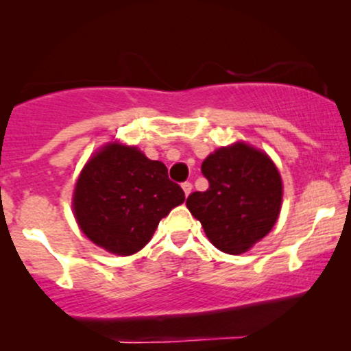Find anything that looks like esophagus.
Listing matches in <instances>:
<instances>
[{
	"mask_svg": "<svg viewBox=\"0 0 351 351\" xmlns=\"http://www.w3.org/2000/svg\"><path fill=\"white\" fill-rule=\"evenodd\" d=\"M181 188H183V191H184V195H189V193H191V189H193V186H191V183H189V181H184L183 184H181Z\"/></svg>",
	"mask_w": 351,
	"mask_h": 351,
	"instance_id": "34e87169",
	"label": "esophagus"
}]
</instances>
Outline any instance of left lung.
I'll list each match as a JSON object with an SVG mask.
<instances>
[{
	"label": "left lung",
	"instance_id": "1",
	"mask_svg": "<svg viewBox=\"0 0 351 351\" xmlns=\"http://www.w3.org/2000/svg\"><path fill=\"white\" fill-rule=\"evenodd\" d=\"M206 191L186 206L219 251L243 254L271 231L280 213L282 180L272 160L245 143L219 148L201 165Z\"/></svg>",
	"mask_w": 351,
	"mask_h": 351
}]
</instances>
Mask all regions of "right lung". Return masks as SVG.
Returning a JSON list of instances; mask_svg holds the SVG:
<instances>
[{"label":"right lung","instance_id":"add662e5","mask_svg":"<svg viewBox=\"0 0 351 351\" xmlns=\"http://www.w3.org/2000/svg\"><path fill=\"white\" fill-rule=\"evenodd\" d=\"M184 201L162 162L112 143L92 156L74 191V213L92 243L130 256L152 239L160 219Z\"/></svg>","mask_w":351,"mask_h":351}]
</instances>
